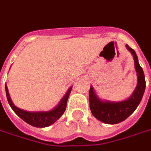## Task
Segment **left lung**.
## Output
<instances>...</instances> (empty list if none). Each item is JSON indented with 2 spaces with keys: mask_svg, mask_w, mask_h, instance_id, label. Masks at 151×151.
<instances>
[{
  "mask_svg": "<svg viewBox=\"0 0 151 151\" xmlns=\"http://www.w3.org/2000/svg\"><path fill=\"white\" fill-rule=\"evenodd\" d=\"M127 48L133 55L138 78L137 88L131 98L122 102L101 101L93 92V87L91 86L89 89V108L91 113L98 120L106 124H116L127 119L139 105L145 92V75L138 62L137 54L128 45H127Z\"/></svg>",
  "mask_w": 151,
  "mask_h": 151,
  "instance_id": "1",
  "label": "left lung"
}]
</instances>
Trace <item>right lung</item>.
Masks as SVG:
<instances>
[{
	"instance_id": "obj_1",
	"label": "right lung",
	"mask_w": 151,
	"mask_h": 151,
	"mask_svg": "<svg viewBox=\"0 0 151 151\" xmlns=\"http://www.w3.org/2000/svg\"><path fill=\"white\" fill-rule=\"evenodd\" d=\"M70 90H71V87L68 89L67 93H65V96L59 103L58 107L52 109V110H51V111H47V112H27V111L22 110V109H19L16 106L14 105V104L12 103L11 99H10L7 86H6V97H7V100H8V103L11 107V109H13V111L21 119H23L27 123H29V125L35 127H48V126L54 123L58 118L61 117V116L65 112L66 104H67V99H68L69 94L70 93Z\"/></svg>"
}]
</instances>
